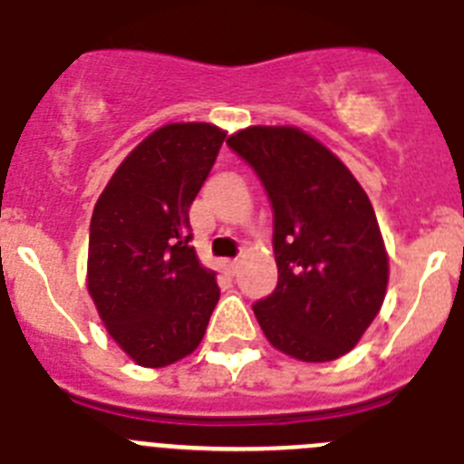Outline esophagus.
Returning <instances> with one entry per match:
<instances>
[{"label": "esophagus", "mask_w": 464, "mask_h": 464, "mask_svg": "<svg viewBox=\"0 0 464 464\" xmlns=\"http://www.w3.org/2000/svg\"><path fill=\"white\" fill-rule=\"evenodd\" d=\"M239 267H241V262H239V260H229V262H227V272L232 274V276H235V274L239 272Z\"/></svg>", "instance_id": "1"}]
</instances>
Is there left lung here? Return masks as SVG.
I'll return each mask as SVG.
<instances>
[{
  "instance_id": "left-lung-1",
  "label": "left lung",
  "mask_w": 464,
  "mask_h": 464,
  "mask_svg": "<svg viewBox=\"0 0 464 464\" xmlns=\"http://www.w3.org/2000/svg\"><path fill=\"white\" fill-rule=\"evenodd\" d=\"M274 207L278 283L253 311L267 342L302 362L358 346L383 306L388 251L370 197L327 146L293 125H251L227 139Z\"/></svg>"
}]
</instances>
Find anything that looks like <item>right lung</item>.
Returning a JSON list of instances; mask_svg holds the SVG:
<instances>
[{
	"instance_id": "1",
	"label": "right lung",
	"mask_w": 464,
	"mask_h": 464,
	"mask_svg": "<svg viewBox=\"0 0 464 464\" xmlns=\"http://www.w3.org/2000/svg\"><path fill=\"white\" fill-rule=\"evenodd\" d=\"M225 130L169 122L130 150L90 220L88 293L111 339L139 367L190 355L218 304L216 272L190 246V204Z\"/></svg>"
}]
</instances>
